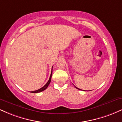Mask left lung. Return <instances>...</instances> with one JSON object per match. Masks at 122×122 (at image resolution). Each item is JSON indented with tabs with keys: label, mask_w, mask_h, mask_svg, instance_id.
Returning <instances> with one entry per match:
<instances>
[{
	"label": "left lung",
	"mask_w": 122,
	"mask_h": 122,
	"mask_svg": "<svg viewBox=\"0 0 122 122\" xmlns=\"http://www.w3.org/2000/svg\"><path fill=\"white\" fill-rule=\"evenodd\" d=\"M75 87H76V88H77V89H79V90H81V89H79V88H77L76 87V86H75Z\"/></svg>",
	"instance_id": "8db88e82"
}]
</instances>
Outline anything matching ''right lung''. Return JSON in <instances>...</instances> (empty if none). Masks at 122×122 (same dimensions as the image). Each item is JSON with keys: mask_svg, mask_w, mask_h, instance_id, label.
Listing matches in <instances>:
<instances>
[{"mask_svg": "<svg viewBox=\"0 0 122 122\" xmlns=\"http://www.w3.org/2000/svg\"><path fill=\"white\" fill-rule=\"evenodd\" d=\"M52 70H53V67H52V69H51V75H50V78L49 79L48 81L47 82V83L45 85H44V86H43V87L41 88L40 89H38V90H36V91H31L30 92H31V93H39V92H41L42 91H43L45 90L47 88V86H49V85L50 81H51V75H52Z\"/></svg>", "mask_w": 122, "mask_h": 122, "instance_id": "right-lung-1", "label": "right lung"}]
</instances>
